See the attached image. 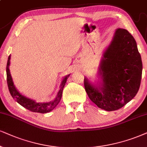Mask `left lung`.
<instances>
[{"instance_id": "left-lung-1", "label": "left lung", "mask_w": 147, "mask_h": 147, "mask_svg": "<svg viewBox=\"0 0 147 147\" xmlns=\"http://www.w3.org/2000/svg\"><path fill=\"white\" fill-rule=\"evenodd\" d=\"M142 71V60L134 38L127 30L118 28L100 64V85L94 86L85 78V91L100 109L118 110L138 93Z\"/></svg>"}]
</instances>
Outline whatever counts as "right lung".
<instances>
[{
    "label": "right lung",
    "instance_id": "right-lung-1",
    "mask_svg": "<svg viewBox=\"0 0 147 147\" xmlns=\"http://www.w3.org/2000/svg\"><path fill=\"white\" fill-rule=\"evenodd\" d=\"M10 58L11 55H9L8 57L7 64V85H8L9 90L10 92L11 95L13 99L16 100V101L18 103H19L22 107L26 108L28 110L32 111L34 113H47L53 110L56 106L60 102L61 98H62L63 89H64V85L66 84V80L70 75L66 76L62 80V84L60 85V89L57 93L56 97L53 101L49 102H36L34 100L29 99L23 95H22L17 90V89L15 87L13 82V80L10 74V70H9V65H10Z\"/></svg>",
    "mask_w": 147,
    "mask_h": 147
}]
</instances>
